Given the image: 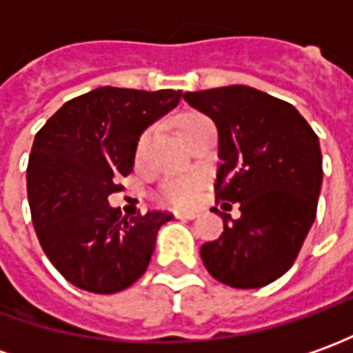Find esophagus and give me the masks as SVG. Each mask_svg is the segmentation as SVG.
Here are the masks:
<instances>
[{
  "mask_svg": "<svg viewBox=\"0 0 353 353\" xmlns=\"http://www.w3.org/2000/svg\"><path fill=\"white\" fill-rule=\"evenodd\" d=\"M174 217H176V219H182V221H190V219H196L198 214H194V212H176Z\"/></svg>",
  "mask_w": 353,
  "mask_h": 353,
  "instance_id": "obj_1",
  "label": "esophagus"
}]
</instances>
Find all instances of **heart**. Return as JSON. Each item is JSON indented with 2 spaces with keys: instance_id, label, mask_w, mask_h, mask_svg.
<instances>
[{
  "instance_id": "b5f03b06",
  "label": "heart",
  "mask_w": 353,
  "mask_h": 353,
  "mask_svg": "<svg viewBox=\"0 0 353 353\" xmlns=\"http://www.w3.org/2000/svg\"><path fill=\"white\" fill-rule=\"evenodd\" d=\"M205 122H210L204 114L200 112H182L174 118V126L176 132L182 139L186 136H190L194 130L198 126H202ZM149 138V132H143L138 139V145L136 151L138 155L145 148V141ZM204 186V176L198 174V172H181V174H169L159 182V188H157V198L159 202L172 208H188L194 204L196 196L200 192V188Z\"/></svg>"
}]
</instances>
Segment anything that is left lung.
<instances>
[{
	"instance_id": "obj_1",
	"label": "left lung",
	"mask_w": 353,
	"mask_h": 353,
	"mask_svg": "<svg viewBox=\"0 0 353 353\" xmlns=\"http://www.w3.org/2000/svg\"><path fill=\"white\" fill-rule=\"evenodd\" d=\"M219 134L215 200L239 204L223 233L200 248L215 280L254 290L293 266L313 225L323 184L319 138L290 103L245 85L184 93Z\"/></svg>"
}]
</instances>
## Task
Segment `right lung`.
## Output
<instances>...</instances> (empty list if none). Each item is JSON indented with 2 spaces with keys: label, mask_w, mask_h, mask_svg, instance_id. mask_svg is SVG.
Segmentation results:
<instances>
[{
  "label": "right lung",
  "mask_w": 353,
  "mask_h": 353,
  "mask_svg": "<svg viewBox=\"0 0 353 353\" xmlns=\"http://www.w3.org/2000/svg\"><path fill=\"white\" fill-rule=\"evenodd\" d=\"M181 97L172 89L99 87L68 101L39 130L27 167L32 225L44 254L75 288L122 292L148 270L157 231L172 215L128 219L106 198L134 169L141 132Z\"/></svg>",
  "instance_id": "obj_1"
}]
</instances>
